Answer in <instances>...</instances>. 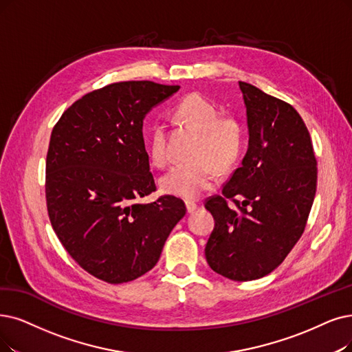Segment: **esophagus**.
Returning a JSON list of instances; mask_svg holds the SVG:
<instances>
[{
    "label": "esophagus",
    "instance_id": "esophagus-1",
    "mask_svg": "<svg viewBox=\"0 0 352 352\" xmlns=\"http://www.w3.org/2000/svg\"><path fill=\"white\" fill-rule=\"evenodd\" d=\"M186 209H188V214H193L196 209H198V205L195 202H186Z\"/></svg>",
    "mask_w": 352,
    "mask_h": 352
}]
</instances>
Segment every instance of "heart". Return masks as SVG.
I'll use <instances>...</instances> for the list:
<instances>
[{"instance_id":"1","label":"heart","mask_w":352,"mask_h":352,"mask_svg":"<svg viewBox=\"0 0 352 352\" xmlns=\"http://www.w3.org/2000/svg\"><path fill=\"white\" fill-rule=\"evenodd\" d=\"M176 114L199 131L193 148L196 159L173 166L160 179V188L164 193L195 199L217 184L218 170L214 161L221 167H227L236 159L243 143V131L235 120L219 118L218 108L201 94L185 96L177 104ZM150 157L159 167L166 166L170 159L163 127H156L151 133Z\"/></svg>"}]
</instances>
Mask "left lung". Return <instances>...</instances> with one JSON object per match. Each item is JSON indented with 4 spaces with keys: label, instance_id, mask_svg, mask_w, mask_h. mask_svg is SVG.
<instances>
[{
    "label": "left lung",
    "instance_id": "obj_1",
    "mask_svg": "<svg viewBox=\"0 0 352 352\" xmlns=\"http://www.w3.org/2000/svg\"><path fill=\"white\" fill-rule=\"evenodd\" d=\"M238 85L248 148L222 196L205 204L215 219L205 256L218 274L248 282L277 269L299 241L315 199L318 167L299 112L247 82Z\"/></svg>",
    "mask_w": 352,
    "mask_h": 352
}]
</instances>
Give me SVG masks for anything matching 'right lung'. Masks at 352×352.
Here are the masks:
<instances>
[{
	"label": "right lung",
	"instance_id": "right-lung-1",
	"mask_svg": "<svg viewBox=\"0 0 352 352\" xmlns=\"http://www.w3.org/2000/svg\"><path fill=\"white\" fill-rule=\"evenodd\" d=\"M180 87L150 80L112 83L70 105L54 125L46 159L52 227L83 270L118 285L146 274L160 258L184 201L156 190L143 138L148 112Z\"/></svg>",
	"mask_w": 352,
	"mask_h": 352
}]
</instances>
